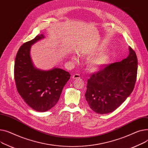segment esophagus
I'll return each mask as SVG.
<instances>
[{
	"label": "esophagus",
	"mask_w": 148,
	"mask_h": 148,
	"mask_svg": "<svg viewBox=\"0 0 148 148\" xmlns=\"http://www.w3.org/2000/svg\"><path fill=\"white\" fill-rule=\"evenodd\" d=\"M72 78L75 79H79L80 78V75L79 74H75L72 76Z\"/></svg>",
	"instance_id": "1"
}]
</instances>
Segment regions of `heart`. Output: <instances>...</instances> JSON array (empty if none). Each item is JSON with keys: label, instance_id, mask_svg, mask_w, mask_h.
Returning <instances> with one entry per match:
<instances>
[{"label": "heart", "instance_id": "obj_1", "mask_svg": "<svg viewBox=\"0 0 148 148\" xmlns=\"http://www.w3.org/2000/svg\"><path fill=\"white\" fill-rule=\"evenodd\" d=\"M106 49L101 47L94 49L88 54L85 56L87 59H90L87 63L88 70L91 72L99 71L105 67L110 62V57L108 53H105ZM73 62H77V58L75 56L72 57Z\"/></svg>", "mask_w": 148, "mask_h": 148}]
</instances>
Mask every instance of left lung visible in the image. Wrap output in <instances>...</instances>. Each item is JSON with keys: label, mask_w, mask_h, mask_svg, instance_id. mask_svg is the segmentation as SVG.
Wrapping results in <instances>:
<instances>
[{"label": "left lung", "mask_w": 148, "mask_h": 148, "mask_svg": "<svg viewBox=\"0 0 148 148\" xmlns=\"http://www.w3.org/2000/svg\"><path fill=\"white\" fill-rule=\"evenodd\" d=\"M137 58L129 47L128 56L92 75L85 97L88 106L99 114L114 111L132 92L136 81Z\"/></svg>", "instance_id": "1"}]
</instances>
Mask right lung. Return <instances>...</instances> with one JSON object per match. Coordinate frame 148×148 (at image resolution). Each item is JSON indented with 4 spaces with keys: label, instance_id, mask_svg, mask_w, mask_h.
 I'll use <instances>...</instances> for the list:
<instances>
[{
    "label": "right lung",
    "instance_id": "1",
    "mask_svg": "<svg viewBox=\"0 0 148 148\" xmlns=\"http://www.w3.org/2000/svg\"><path fill=\"white\" fill-rule=\"evenodd\" d=\"M43 38L45 36L41 34L24 43L18 51L14 64L17 91L30 108L41 112L56 105L71 76L62 69L54 67L43 71L34 66L30 56L31 46Z\"/></svg>",
    "mask_w": 148,
    "mask_h": 148
}]
</instances>
